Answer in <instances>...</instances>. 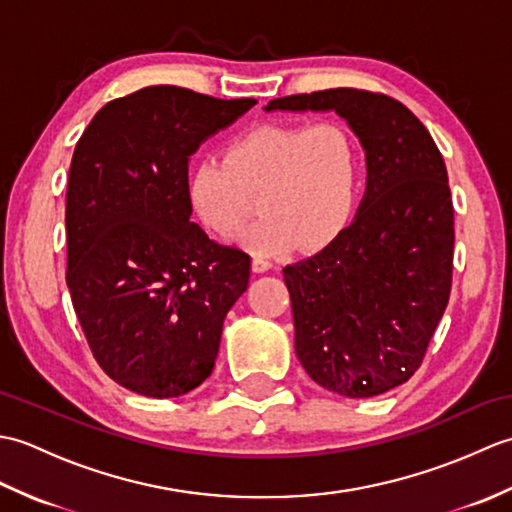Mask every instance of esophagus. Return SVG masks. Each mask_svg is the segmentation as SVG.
Wrapping results in <instances>:
<instances>
[{
	"mask_svg": "<svg viewBox=\"0 0 512 512\" xmlns=\"http://www.w3.org/2000/svg\"><path fill=\"white\" fill-rule=\"evenodd\" d=\"M250 266H253V273H268V270L273 268V264H270L268 259L259 257V255L253 257V262H250Z\"/></svg>",
	"mask_w": 512,
	"mask_h": 512,
	"instance_id": "obj_1",
	"label": "esophagus"
}]
</instances>
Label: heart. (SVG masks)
<instances>
[{
	"label": "heart",
	"instance_id": "heart-1",
	"mask_svg": "<svg viewBox=\"0 0 512 512\" xmlns=\"http://www.w3.org/2000/svg\"><path fill=\"white\" fill-rule=\"evenodd\" d=\"M354 193L356 145L339 121L253 127L189 176L191 209L217 235L235 231L259 195L262 217L231 237L255 255L323 248L350 220Z\"/></svg>",
	"mask_w": 512,
	"mask_h": 512
}]
</instances>
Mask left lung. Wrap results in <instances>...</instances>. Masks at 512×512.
Masks as SVG:
<instances>
[{
	"label": "left lung",
	"instance_id": "obj_1",
	"mask_svg": "<svg viewBox=\"0 0 512 512\" xmlns=\"http://www.w3.org/2000/svg\"><path fill=\"white\" fill-rule=\"evenodd\" d=\"M266 112H334L365 151L354 220L317 255L284 268L295 352L314 383L345 398L394 389L420 367L449 303L453 202L431 134L385 94L336 88L270 101Z\"/></svg>",
	"mask_w": 512,
	"mask_h": 512
}]
</instances>
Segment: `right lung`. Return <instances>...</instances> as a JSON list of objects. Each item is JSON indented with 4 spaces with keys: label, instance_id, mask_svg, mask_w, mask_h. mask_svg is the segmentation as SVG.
<instances>
[{
    "label": "right lung",
    "instance_id": "obj_1",
    "mask_svg": "<svg viewBox=\"0 0 512 512\" xmlns=\"http://www.w3.org/2000/svg\"><path fill=\"white\" fill-rule=\"evenodd\" d=\"M255 103L151 85L107 103L74 147L65 281L96 363L140 396L202 385L248 288L250 257L191 222L189 160Z\"/></svg>",
    "mask_w": 512,
    "mask_h": 512
}]
</instances>
